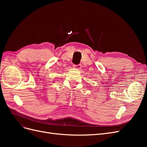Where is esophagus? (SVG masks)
Wrapping results in <instances>:
<instances>
[{
	"mask_svg": "<svg viewBox=\"0 0 147 147\" xmlns=\"http://www.w3.org/2000/svg\"><path fill=\"white\" fill-rule=\"evenodd\" d=\"M74 68L76 69H80L82 68V65L81 64H78V65H74Z\"/></svg>",
	"mask_w": 147,
	"mask_h": 147,
	"instance_id": "esophagus-1",
	"label": "esophagus"
}]
</instances>
